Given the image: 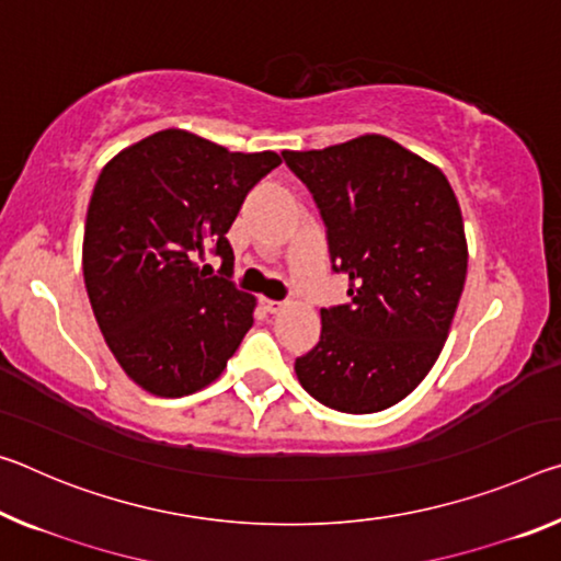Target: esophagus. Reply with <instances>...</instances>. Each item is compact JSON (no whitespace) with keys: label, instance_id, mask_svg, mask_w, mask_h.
Instances as JSON below:
<instances>
[{"label":"esophagus","instance_id":"esophagus-1","mask_svg":"<svg viewBox=\"0 0 561 561\" xmlns=\"http://www.w3.org/2000/svg\"><path fill=\"white\" fill-rule=\"evenodd\" d=\"M282 301H274V299H262V309L264 312H270V314H277V312H282Z\"/></svg>","mask_w":561,"mask_h":561}]
</instances>
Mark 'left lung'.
I'll list each match as a JSON object with an SVG mask.
<instances>
[{"label":"left lung","instance_id":"left-lung-1","mask_svg":"<svg viewBox=\"0 0 561 561\" xmlns=\"http://www.w3.org/2000/svg\"><path fill=\"white\" fill-rule=\"evenodd\" d=\"M282 157L312 194L332 270L350 279V301L322 309L317 346L295 362L299 385L336 412H381L447 342L467 279L459 202L437 167L381 135Z\"/></svg>","mask_w":561,"mask_h":561}]
</instances>
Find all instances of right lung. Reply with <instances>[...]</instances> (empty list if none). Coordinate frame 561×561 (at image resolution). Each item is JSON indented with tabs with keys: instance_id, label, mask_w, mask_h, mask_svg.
Listing matches in <instances>:
<instances>
[{
	"instance_id": "obj_1",
	"label": "right lung",
	"mask_w": 561,
	"mask_h": 561,
	"mask_svg": "<svg viewBox=\"0 0 561 561\" xmlns=\"http://www.w3.org/2000/svg\"><path fill=\"white\" fill-rule=\"evenodd\" d=\"M279 164L274 152H229L164 129L102 169L84 225L87 295L106 346L149 394L211 385L254 324V297L229 282L227 232ZM207 251L222 260L219 275L198 270Z\"/></svg>"
}]
</instances>
